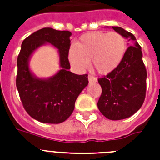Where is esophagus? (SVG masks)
<instances>
[{
    "label": "esophagus",
    "mask_w": 160,
    "mask_h": 160,
    "mask_svg": "<svg viewBox=\"0 0 160 160\" xmlns=\"http://www.w3.org/2000/svg\"><path fill=\"white\" fill-rule=\"evenodd\" d=\"M88 80H89V82L90 83H95L97 81V78L94 77L92 75H89L88 76Z\"/></svg>",
    "instance_id": "1"
}]
</instances>
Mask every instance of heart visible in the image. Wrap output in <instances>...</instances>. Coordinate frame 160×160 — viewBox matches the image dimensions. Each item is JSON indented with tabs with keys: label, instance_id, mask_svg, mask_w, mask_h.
<instances>
[{
	"label": "heart",
	"instance_id": "heart-1",
	"mask_svg": "<svg viewBox=\"0 0 160 160\" xmlns=\"http://www.w3.org/2000/svg\"><path fill=\"white\" fill-rule=\"evenodd\" d=\"M125 39L117 32L95 31L83 35L70 46L68 59L77 70L86 69L89 61L100 75H108L118 68L126 54Z\"/></svg>",
	"mask_w": 160,
	"mask_h": 160
}]
</instances>
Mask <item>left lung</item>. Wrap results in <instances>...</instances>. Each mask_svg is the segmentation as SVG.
Instances as JSON below:
<instances>
[{
	"label": "left lung",
	"instance_id": "left-lung-1",
	"mask_svg": "<svg viewBox=\"0 0 160 160\" xmlns=\"http://www.w3.org/2000/svg\"><path fill=\"white\" fill-rule=\"evenodd\" d=\"M112 28L128 41H134V45L127 49L117 69L98 79L102 94L97 105L107 119L119 120L129 118L141 108L146 93L147 72L135 36L119 26Z\"/></svg>",
	"mask_w": 160,
	"mask_h": 160
}]
</instances>
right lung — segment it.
Instances as JSON below:
<instances>
[{
  "label": "right lung",
  "mask_w": 160,
  "mask_h": 160,
  "mask_svg": "<svg viewBox=\"0 0 160 160\" xmlns=\"http://www.w3.org/2000/svg\"><path fill=\"white\" fill-rule=\"evenodd\" d=\"M71 32L43 28L26 37L17 58L16 87L26 111L33 119L47 124H60L71 115L80 92L87 86L88 75L69 71L68 51ZM50 43L58 50L61 70L49 78H39L29 69L33 52Z\"/></svg>",
  "instance_id": "1"
}]
</instances>
